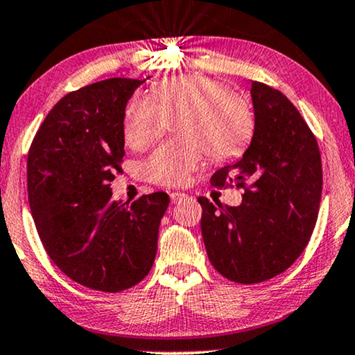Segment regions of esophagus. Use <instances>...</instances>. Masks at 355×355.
Wrapping results in <instances>:
<instances>
[{
	"label": "esophagus",
	"mask_w": 355,
	"mask_h": 355,
	"mask_svg": "<svg viewBox=\"0 0 355 355\" xmlns=\"http://www.w3.org/2000/svg\"><path fill=\"white\" fill-rule=\"evenodd\" d=\"M187 198H188V195H187V193H183V191H172V193H170V200H172L173 205H177V202H182L183 200H187Z\"/></svg>",
	"instance_id": "obj_1"
}]
</instances>
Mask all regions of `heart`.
Here are the masks:
<instances>
[{"mask_svg":"<svg viewBox=\"0 0 355 355\" xmlns=\"http://www.w3.org/2000/svg\"><path fill=\"white\" fill-rule=\"evenodd\" d=\"M175 118L182 138L167 141L144 164L146 178L164 187L185 185L205 153L214 160L234 155L253 126L243 96L207 76H180L154 86L150 101L139 96L130 102L123 118L125 143L139 153L149 149Z\"/></svg>","mask_w":355,"mask_h":355,"instance_id":"heart-1","label":"heart"}]
</instances>
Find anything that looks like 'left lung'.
<instances>
[{
	"label": "left lung",
	"instance_id": "obj_1",
	"mask_svg": "<svg viewBox=\"0 0 355 355\" xmlns=\"http://www.w3.org/2000/svg\"><path fill=\"white\" fill-rule=\"evenodd\" d=\"M252 101V143L211 177L217 188H243L242 205L198 198L207 258L239 284L268 281L294 264L313 234L323 187L318 143L294 103L258 81Z\"/></svg>",
	"mask_w": 355,
	"mask_h": 355
}]
</instances>
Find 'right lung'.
Returning a JSON list of instances; mask_svg holds the SVG:
<instances>
[{
	"mask_svg": "<svg viewBox=\"0 0 355 355\" xmlns=\"http://www.w3.org/2000/svg\"><path fill=\"white\" fill-rule=\"evenodd\" d=\"M144 81L112 78L73 91L51 108L27 157L31 212L45 252L69 279L121 292L148 276L168 195L121 205L110 182L121 173L126 103Z\"/></svg>",
	"mask_w": 355,
	"mask_h": 355,
	"instance_id": "1",
	"label": "right lung"
}]
</instances>
